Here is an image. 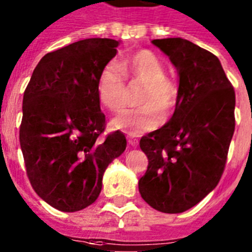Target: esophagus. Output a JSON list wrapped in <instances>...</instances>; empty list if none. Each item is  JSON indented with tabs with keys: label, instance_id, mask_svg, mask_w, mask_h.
<instances>
[{
	"label": "esophagus",
	"instance_id": "34e87169",
	"mask_svg": "<svg viewBox=\"0 0 252 252\" xmlns=\"http://www.w3.org/2000/svg\"><path fill=\"white\" fill-rule=\"evenodd\" d=\"M127 143H128V144H130V146L136 147V146H138V139L134 138V136H128V138H127Z\"/></svg>",
	"mask_w": 252,
	"mask_h": 252
}]
</instances>
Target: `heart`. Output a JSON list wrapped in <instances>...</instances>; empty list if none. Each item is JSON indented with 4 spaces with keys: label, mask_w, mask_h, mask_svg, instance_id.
Instances as JSON below:
<instances>
[{
    "label": "heart",
    "mask_w": 252,
    "mask_h": 252,
    "mask_svg": "<svg viewBox=\"0 0 252 252\" xmlns=\"http://www.w3.org/2000/svg\"><path fill=\"white\" fill-rule=\"evenodd\" d=\"M122 71L130 83L143 84L138 102L142 106L121 110L112 120V127L128 135L138 136L154 130L168 118L178 102V87L165 76L164 63L150 50H139L102 70L97 84L98 100L110 112L120 110L126 102L127 87Z\"/></svg>",
    "instance_id": "obj_1"
}]
</instances>
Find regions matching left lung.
<instances>
[{
    "mask_svg": "<svg viewBox=\"0 0 252 252\" xmlns=\"http://www.w3.org/2000/svg\"><path fill=\"white\" fill-rule=\"evenodd\" d=\"M178 72V102L168 124L140 139L148 158L139 192L152 208L181 213L217 186L234 134L235 94L220 60L181 37L152 40Z\"/></svg>",
    "mask_w": 252,
    "mask_h": 252,
    "instance_id": "left-lung-1",
    "label": "left lung"
}]
</instances>
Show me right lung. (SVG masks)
<instances>
[{"label": "right lung", "instance_id": "add662e5", "mask_svg": "<svg viewBox=\"0 0 252 252\" xmlns=\"http://www.w3.org/2000/svg\"><path fill=\"white\" fill-rule=\"evenodd\" d=\"M120 41L86 39L45 54L23 96L19 140L33 190L53 208L76 212L98 198L108 165L126 150L121 131L101 138L97 84Z\"/></svg>", "mask_w": 252, "mask_h": 252}]
</instances>
